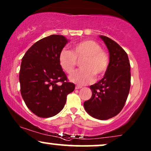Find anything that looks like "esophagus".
<instances>
[{
  "mask_svg": "<svg viewBox=\"0 0 151 151\" xmlns=\"http://www.w3.org/2000/svg\"><path fill=\"white\" fill-rule=\"evenodd\" d=\"M81 87H82V86H76L75 89H81Z\"/></svg>",
  "mask_w": 151,
  "mask_h": 151,
  "instance_id": "34e87169",
  "label": "esophagus"
}]
</instances>
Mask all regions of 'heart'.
<instances>
[{
	"label": "heart",
	"mask_w": 151,
	"mask_h": 151,
	"mask_svg": "<svg viewBox=\"0 0 151 151\" xmlns=\"http://www.w3.org/2000/svg\"><path fill=\"white\" fill-rule=\"evenodd\" d=\"M79 70L70 75L71 81L79 84H89L94 80V75L101 77L106 72L109 66L108 53L99 43L93 40H84L72 47L71 51L63 49L59 55V63L66 73L73 72L77 61L81 60Z\"/></svg>",
	"instance_id": "obj_1"
}]
</instances>
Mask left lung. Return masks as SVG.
Returning <instances> with one entry per match:
<instances>
[{
    "label": "left lung",
    "mask_w": 151,
    "mask_h": 151,
    "mask_svg": "<svg viewBox=\"0 0 151 151\" xmlns=\"http://www.w3.org/2000/svg\"><path fill=\"white\" fill-rule=\"evenodd\" d=\"M100 37L109 50V66L103 79L90 86L92 96L84 106L92 117L106 120L120 113L125 105L131 86V67L125 50L109 37Z\"/></svg>",
    "instance_id": "8db88e82"
}]
</instances>
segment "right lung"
<instances>
[{"instance_id":"add662e5","label":"right lung","mask_w":151,"mask_h":151,"mask_svg":"<svg viewBox=\"0 0 151 151\" xmlns=\"http://www.w3.org/2000/svg\"><path fill=\"white\" fill-rule=\"evenodd\" d=\"M67 42L63 35H52L32 45L22 59L20 92L27 108L39 117L61 111L67 95L75 89L59 63V55Z\"/></svg>"}]
</instances>
